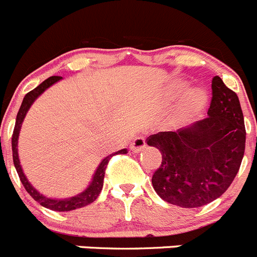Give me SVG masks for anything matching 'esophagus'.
Wrapping results in <instances>:
<instances>
[{
	"label": "esophagus",
	"instance_id": "34e87169",
	"mask_svg": "<svg viewBox=\"0 0 257 257\" xmlns=\"http://www.w3.org/2000/svg\"><path fill=\"white\" fill-rule=\"evenodd\" d=\"M146 147V140L144 139L142 136H137L135 137L134 141L131 142L130 145V149H131L132 152H140Z\"/></svg>",
	"mask_w": 257,
	"mask_h": 257
}]
</instances>
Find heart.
Wrapping results in <instances>:
<instances>
[{
	"label": "heart",
	"mask_w": 257,
	"mask_h": 257,
	"mask_svg": "<svg viewBox=\"0 0 257 257\" xmlns=\"http://www.w3.org/2000/svg\"><path fill=\"white\" fill-rule=\"evenodd\" d=\"M185 90L184 83H180L179 86L175 87V90L172 91V96L176 97L179 96L182 91ZM207 97L206 93L202 90H199V88H194V90H190L189 92L185 95L184 100H182V103L180 105L179 108V117L181 120H186L190 116L195 115L199 111H201L204 108L205 103H206Z\"/></svg>",
	"instance_id": "b5f03b06"
}]
</instances>
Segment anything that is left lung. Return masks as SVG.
<instances>
[{"mask_svg": "<svg viewBox=\"0 0 257 257\" xmlns=\"http://www.w3.org/2000/svg\"><path fill=\"white\" fill-rule=\"evenodd\" d=\"M211 87L206 118L147 139V145L162 155L152 186L164 201L180 207H201L220 197L232 184L245 152L237 95L218 76L212 78Z\"/></svg>", "mask_w": 257, "mask_h": 257, "instance_id": "1", "label": "left lung"}]
</instances>
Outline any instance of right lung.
<instances>
[{"instance_id":"1","label":"right lung","mask_w":257,"mask_h":257,"mask_svg":"<svg viewBox=\"0 0 257 257\" xmlns=\"http://www.w3.org/2000/svg\"><path fill=\"white\" fill-rule=\"evenodd\" d=\"M62 77L60 76H52V77H48L47 80L43 81L42 83H40L36 88H34L32 91H30L26 96L24 97V101L21 103V107H20L19 113H17L16 117V125H15L14 135H12V156H14V165L16 167V171L19 174L20 180H21L22 185L25 186L26 191L34 197V200H36L40 205H42L46 209L53 210V211H71V210L80 209V207L87 206L91 202L95 201L97 199V196L100 195L101 190L103 186V177H105V170L107 166L108 161H110L111 157L116 154H127V150L123 149L120 151L115 152V154L110 155V156L105 157V159L101 161V164L98 165V167L96 169L95 174H93L92 181L90 182L87 187L83 190L81 194L76 195V196L68 197V199H51V197L45 196L41 192L37 191L34 186L31 185V182L29 181V179L26 177V175L24 174V170H22L21 164H20L19 159V149H17V145H19V136L20 131H21L22 122H24L25 117H26L27 112H29L30 107L32 106V103L37 100L40 95H42L48 87H51L52 85H55L56 82L61 80Z\"/></svg>"}]
</instances>
